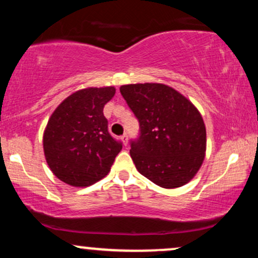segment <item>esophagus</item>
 Returning <instances> with one entry per match:
<instances>
[{"instance_id": "obj_1", "label": "esophagus", "mask_w": 258, "mask_h": 258, "mask_svg": "<svg viewBox=\"0 0 258 258\" xmlns=\"http://www.w3.org/2000/svg\"><path fill=\"white\" fill-rule=\"evenodd\" d=\"M121 142H122L123 146H127V142H128V137H127L126 133H125V135L121 136Z\"/></svg>"}]
</instances>
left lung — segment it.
Segmentation results:
<instances>
[{"label": "left lung", "mask_w": 258, "mask_h": 258, "mask_svg": "<svg viewBox=\"0 0 258 258\" xmlns=\"http://www.w3.org/2000/svg\"><path fill=\"white\" fill-rule=\"evenodd\" d=\"M120 92L141 126L130 150L138 172L165 189L190 182L206 152V127L197 106L164 84L123 85Z\"/></svg>", "instance_id": "1"}]
</instances>
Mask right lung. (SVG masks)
Wrapping results in <instances>:
<instances>
[{"instance_id": "1", "label": "right lung", "mask_w": 258, "mask_h": 258, "mask_svg": "<svg viewBox=\"0 0 258 258\" xmlns=\"http://www.w3.org/2000/svg\"><path fill=\"white\" fill-rule=\"evenodd\" d=\"M115 87H87L67 97L52 112L43 131V153L57 178L88 186L110 172L122 146L109 135L103 108Z\"/></svg>"}]
</instances>
